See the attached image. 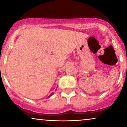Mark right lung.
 Segmentation results:
<instances>
[{
	"label": "right lung",
	"mask_w": 127,
	"mask_h": 127,
	"mask_svg": "<svg viewBox=\"0 0 127 127\" xmlns=\"http://www.w3.org/2000/svg\"><path fill=\"white\" fill-rule=\"evenodd\" d=\"M52 95V94H51V95H49V97H50V96H51V95Z\"/></svg>",
	"instance_id": "add662e5"
}]
</instances>
